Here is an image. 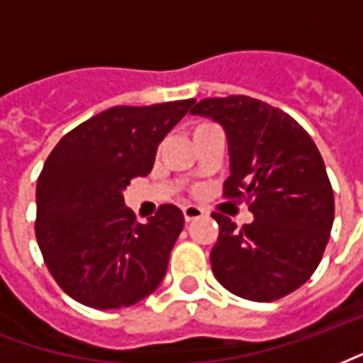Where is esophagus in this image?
Returning a JSON list of instances; mask_svg holds the SVG:
<instances>
[{"mask_svg":"<svg viewBox=\"0 0 363 363\" xmlns=\"http://www.w3.org/2000/svg\"><path fill=\"white\" fill-rule=\"evenodd\" d=\"M206 211L202 208H198V206H186V208H182V216H184V221L190 223L198 219V217H202Z\"/></svg>","mask_w":363,"mask_h":363,"instance_id":"esophagus-1","label":"esophagus"}]
</instances>
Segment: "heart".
<instances>
[{"label":"heart","mask_w":363,"mask_h":363,"mask_svg":"<svg viewBox=\"0 0 363 363\" xmlns=\"http://www.w3.org/2000/svg\"><path fill=\"white\" fill-rule=\"evenodd\" d=\"M206 127H209V123H198V125L194 127V130H192V134L198 133V130H202V128H206Z\"/></svg>","instance_id":"1"}]
</instances>
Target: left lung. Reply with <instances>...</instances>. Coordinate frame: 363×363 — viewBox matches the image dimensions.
Segmentation results:
<instances>
[{"label": "left lung", "mask_w": 363, "mask_h": 363, "mask_svg": "<svg viewBox=\"0 0 363 363\" xmlns=\"http://www.w3.org/2000/svg\"><path fill=\"white\" fill-rule=\"evenodd\" d=\"M190 113L221 123L230 177L223 196L244 200L254 221L240 229L211 213L219 236L211 269L233 294L273 302L300 289L318 269L335 219V196L311 136L279 107L250 96L206 98Z\"/></svg>", "instance_id": "1"}]
</instances>
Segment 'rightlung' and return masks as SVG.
Returning a JSON list of instances; mask_svg holds the SVG:
<instances>
[{
  "mask_svg": "<svg viewBox=\"0 0 363 363\" xmlns=\"http://www.w3.org/2000/svg\"><path fill=\"white\" fill-rule=\"evenodd\" d=\"M194 99L115 106L67 133L36 184V240L55 283L96 310L127 308L160 286L184 217L163 203L140 225L123 190L154 167L163 136Z\"/></svg>",
  "mask_w": 363,
  "mask_h": 363,
  "instance_id": "right-lung-1",
  "label": "right lung"
}]
</instances>
